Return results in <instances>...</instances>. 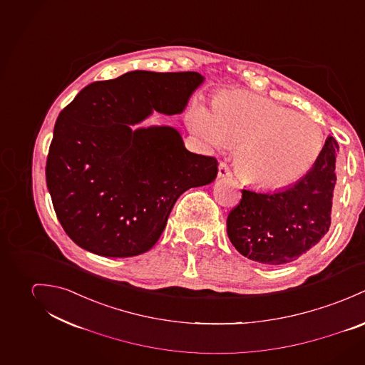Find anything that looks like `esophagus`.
<instances>
[{"label": "esophagus", "mask_w": 365, "mask_h": 365, "mask_svg": "<svg viewBox=\"0 0 365 365\" xmlns=\"http://www.w3.org/2000/svg\"><path fill=\"white\" fill-rule=\"evenodd\" d=\"M218 178H232V172L227 163H221L218 166Z\"/></svg>", "instance_id": "1"}]
</instances>
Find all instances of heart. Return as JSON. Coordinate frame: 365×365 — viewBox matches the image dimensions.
Masks as SVG:
<instances>
[{"instance_id":"obj_1","label":"heart","mask_w":365,"mask_h":365,"mask_svg":"<svg viewBox=\"0 0 365 365\" xmlns=\"http://www.w3.org/2000/svg\"><path fill=\"white\" fill-rule=\"evenodd\" d=\"M187 123L211 147H237L235 163L241 175L267 190L299 182L324 150V131L318 123L250 93L221 98L215 110L195 102L187 112Z\"/></svg>"}]
</instances>
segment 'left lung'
Wrapping results in <instances>:
<instances>
[{"instance_id": "obj_1", "label": "left lung", "mask_w": 365, "mask_h": 365, "mask_svg": "<svg viewBox=\"0 0 365 365\" xmlns=\"http://www.w3.org/2000/svg\"><path fill=\"white\" fill-rule=\"evenodd\" d=\"M339 144L327 137L318 163L299 182L273 193L242 190L227 234L245 257L279 266L297 260L329 231Z\"/></svg>"}]
</instances>
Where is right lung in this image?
<instances>
[{
    "instance_id": "1",
    "label": "right lung",
    "mask_w": 365,
    "mask_h": 365,
    "mask_svg": "<svg viewBox=\"0 0 365 365\" xmlns=\"http://www.w3.org/2000/svg\"><path fill=\"white\" fill-rule=\"evenodd\" d=\"M202 82L195 71H130L85 86L60 113L46 182L61 227L82 249L106 257L150 250L179 196L217 178V160L187 151L176 128H131L154 110L182 113Z\"/></svg>"
}]
</instances>
